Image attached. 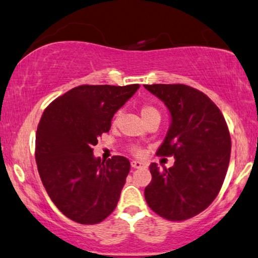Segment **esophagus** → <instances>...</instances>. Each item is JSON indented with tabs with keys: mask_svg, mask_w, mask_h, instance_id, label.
Instances as JSON below:
<instances>
[{
	"mask_svg": "<svg viewBox=\"0 0 258 258\" xmlns=\"http://www.w3.org/2000/svg\"><path fill=\"white\" fill-rule=\"evenodd\" d=\"M143 162H141V161H138V160H133L132 161V167H134V168H141V167H143Z\"/></svg>",
	"mask_w": 258,
	"mask_h": 258,
	"instance_id": "34e87169",
	"label": "esophagus"
}]
</instances>
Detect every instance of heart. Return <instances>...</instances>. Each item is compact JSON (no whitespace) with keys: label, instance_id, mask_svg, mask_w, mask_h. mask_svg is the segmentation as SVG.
<instances>
[{"label":"heart","instance_id":"obj_1","mask_svg":"<svg viewBox=\"0 0 258 258\" xmlns=\"http://www.w3.org/2000/svg\"><path fill=\"white\" fill-rule=\"evenodd\" d=\"M141 115H142L143 118H144L145 122H148L150 118L156 117V116H160V113H159V110H158L154 106L145 104V105H143L141 107ZM118 118H120V112L116 113L115 117H114L113 125H116L118 123ZM134 152L137 153L138 151H137V150H134Z\"/></svg>","mask_w":258,"mask_h":258}]
</instances>
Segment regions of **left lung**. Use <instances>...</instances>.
I'll return each mask as SVG.
<instances>
[{
	"mask_svg": "<svg viewBox=\"0 0 258 258\" xmlns=\"http://www.w3.org/2000/svg\"><path fill=\"white\" fill-rule=\"evenodd\" d=\"M144 88L167 107L172 122L157 156L174 157L160 170L150 165L152 180L144 190L146 203L172 221L204 211L219 194L231 158V135L224 115L207 94L184 84Z\"/></svg>",
	"mask_w": 258,
	"mask_h": 258,
	"instance_id": "obj_1",
	"label": "left lung"
}]
</instances>
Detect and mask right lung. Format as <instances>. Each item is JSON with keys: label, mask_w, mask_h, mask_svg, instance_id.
Returning a JSON list of instances; mask_svg holds the SVG:
<instances>
[{"label": "right lung", "mask_w": 258, "mask_h": 258, "mask_svg": "<svg viewBox=\"0 0 258 258\" xmlns=\"http://www.w3.org/2000/svg\"><path fill=\"white\" fill-rule=\"evenodd\" d=\"M138 88L81 85L43 110L35 136L39 175L55 207L76 223L98 224L116 208L130 162L94 158L93 146Z\"/></svg>", "instance_id": "right-lung-1"}]
</instances>
